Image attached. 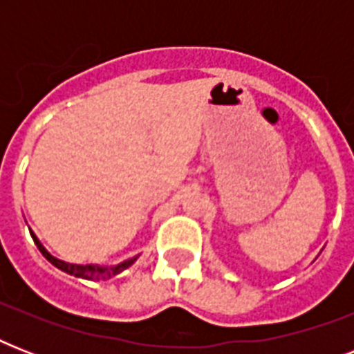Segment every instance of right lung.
Listing matches in <instances>:
<instances>
[{"label":"right lung","instance_id":"1","mask_svg":"<svg viewBox=\"0 0 354 354\" xmlns=\"http://www.w3.org/2000/svg\"><path fill=\"white\" fill-rule=\"evenodd\" d=\"M30 236H32V241H35V244L38 246V250L41 252V255L49 261L51 264H55L58 270H62V272H66V274L69 275H75V277H82V279H88V281H106L110 279V277H113V275L121 274L122 270H127L128 266H132L133 261L138 257H132L128 259V261H124V263L118 264V266H97V264H71V263H64V261H60V259L53 257L51 253L47 252L46 248L41 246L40 241L36 239L35 233H30Z\"/></svg>","mask_w":354,"mask_h":354}]
</instances>
